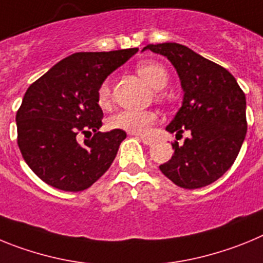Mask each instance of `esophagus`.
I'll return each instance as SVG.
<instances>
[{"label":"esophagus","mask_w":263,"mask_h":263,"mask_svg":"<svg viewBox=\"0 0 263 263\" xmlns=\"http://www.w3.org/2000/svg\"><path fill=\"white\" fill-rule=\"evenodd\" d=\"M137 138H139L141 139V141H142L143 143H145V145H153V143H154V139L153 138H148V137H143V136H137Z\"/></svg>","instance_id":"1"}]
</instances>
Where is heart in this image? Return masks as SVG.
Listing matches in <instances>:
<instances>
[{"label": "heart", "instance_id": "b5f03b06", "mask_svg": "<svg viewBox=\"0 0 263 263\" xmlns=\"http://www.w3.org/2000/svg\"><path fill=\"white\" fill-rule=\"evenodd\" d=\"M138 75L154 89H162L168 83V72L157 62L139 63L137 67ZM110 101V83L105 80L97 89V104L106 108ZM157 121V113L152 110H118L108 120L110 129L124 130L132 134H145Z\"/></svg>", "mask_w": 263, "mask_h": 263}]
</instances>
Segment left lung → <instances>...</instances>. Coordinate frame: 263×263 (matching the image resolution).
I'll list each match as a JSON object with an SVG mask.
<instances>
[{"label":"left lung","instance_id":"obj_1","mask_svg":"<svg viewBox=\"0 0 263 263\" xmlns=\"http://www.w3.org/2000/svg\"><path fill=\"white\" fill-rule=\"evenodd\" d=\"M164 55L176 68L184 90L182 108L166 127L191 136L159 168L176 185L201 188L221 178L234 163L248 130L246 99L224 67L179 43L147 45L143 50Z\"/></svg>","mask_w":263,"mask_h":263}]
</instances>
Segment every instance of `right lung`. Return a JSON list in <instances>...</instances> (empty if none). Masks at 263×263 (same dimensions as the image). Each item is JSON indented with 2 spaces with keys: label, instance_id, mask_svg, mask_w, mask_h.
<instances>
[{
  "label": "right lung",
  "instance_id": "right-lung-1",
  "mask_svg": "<svg viewBox=\"0 0 263 263\" xmlns=\"http://www.w3.org/2000/svg\"><path fill=\"white\" fill-rule=\"evenodd\" d=\"M138 48L76 52L34 81L15 116L23 159L39 179L62 191H84L108 171L126 138L124 130L101 133L97 89ZM94 132L84 144L79 134Z\"/></svg>",
  "mask_w": 263,
  "mask_h": 263
}]
</instances>
